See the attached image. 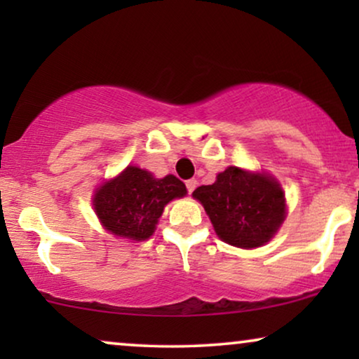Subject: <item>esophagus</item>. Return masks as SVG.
<instances>
[{
  "label": "esophagus",
  "instance_id": "1",
  "mask_svg": "<svg viewBox=\"0 0 359 359\" xmlns=\"http://www.w3.org/2000/svg\"><path fill=\"white\" fill-rule=\"evenodd\" d=\"M196 186H198V181H196L194 178H193V180H188V181H186V189H188V193H189V194L193 193V191L196 189Z\"/></svg>",
  "mask_w": 359,
  "mask_h": 359
}]
</instances>
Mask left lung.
<instances>
[{
  "label": "left lung",
  "instance_id": "8db88e82",
  "mask_svg": "<svg viewBox=\"0 0 359 359\" xmlns=\"http://www.w3.org/2000/svg\"><path fill=\"white\" fill-rule=\"evenodd\" d=\"M204 205L215 233L238 248L268 243L286 219V199L281 184L266 173H252L229 166L215 183L193 193Z\"/></svg>",
  "mask_w": 359,
  "mask_h": 359
}]
</instances>
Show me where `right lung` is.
<instances>
[{
  "label": "right lung",
  "instance_id": "right-lung-1",
  "mask_svg": "<svg viewBox=\"0 0 359 359\" xmlns=\"http://www.w3.org/2000/svg\"><path fill=\"white\" fill-rule=\"evenodd\" d=\"M186 193L183 181L173 175L155 178L139 166H127L96 189L93 205L107 232L142 242L154 235L165 205Z\"/></svg>",
  "mask_w": 359,
  "mask_h": 359
}]
</instances>
